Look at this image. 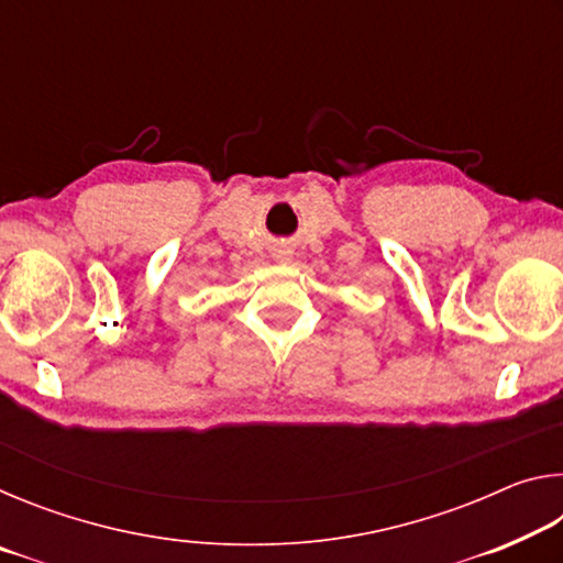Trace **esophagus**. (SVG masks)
Segmentation results:
<instances>
[{"instance_id": "34e87169", "label": "esophagus", "mask_w": 563, "mask_h": 563, "mask_svg": "<svg viewBox=\"0 0 563 563\" xmlns=\"http://www.w3.org/2000/svg\"><path fill=\"white\" fill-rule=\"evenodd\" d=\"M275 258H278V261H290V251H285V247H283V251H275Z\"/></svg>"}]
</instances>
